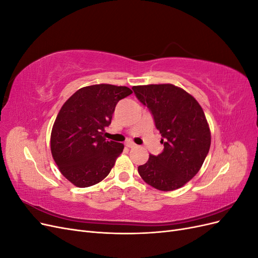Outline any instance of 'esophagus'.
Here are the masks:
<instances>
[{
  "label": "esophagus",
  "instance_id": "34e87169",
  "mask_svg": "<svg viewBox=\"0 0 258 258\" xmlns=\"http://www.w3.org/2000/svg\"><path fill=\"white\" fill-rule=\"evenodd\" d=\"M126 146H127V147H129V148H134V147H136V146H137V144H135L134 142H130V141H128V142L126 143Z\"/></svg>",
  "mask_w": 258,
  "mask_h": 258
}]
</instances>
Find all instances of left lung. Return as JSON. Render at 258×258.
Returning <instances> with one entry per match:
<instances>
[{"label": "left lung", "mask_w": 258, "mask_h": 258, "mask_svg": "<svg viewBox=\"0 0 258 258\" xmlns=\"http://www.w3.org/2000/svg\"><path fill=\"white\" fill-rule=\"evenodd\" d=\"M132 89L152 112L165 147L139 166V174L156 189L175 190L198 173L209 153L211 131L204 110L191 95L172 84Z\"/></svg>", "instance_id": "obj_1"}]
</instances>
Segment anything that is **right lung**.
<instances>
[{"label": "right lung", "mask_w": 258, "mask_h": 258, "mask_svg": "<svg viewBox=\"0 0 258 258\" xmlns=\"http://www.w3.org/2000/svg\"><path fill=\"white\" fill-rule=\"evenodd\" d=\"M126 86H86L70 97L59 111L50 136V150L59 171L77 187L104 179L122 153L123 144L106 141L104 128L119 100L130 96Z\"/></svg>", "instance_id": "right-lung-1"}]
</instances>
